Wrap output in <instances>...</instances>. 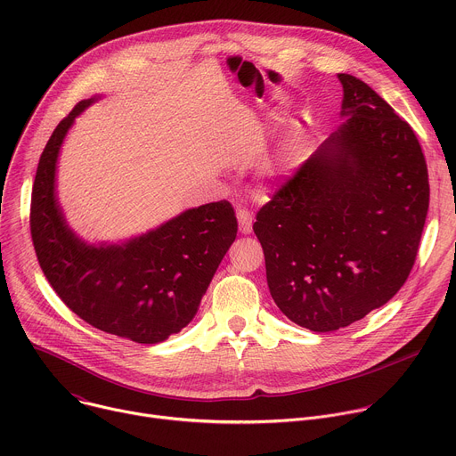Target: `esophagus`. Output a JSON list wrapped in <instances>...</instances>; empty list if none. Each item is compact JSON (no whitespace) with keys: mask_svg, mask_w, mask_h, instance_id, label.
Listing matches in <instances>:
<instances>
[{"mask_svg":"<svg viewBox=\"0 0 456 456\" xmlns=\"http://www.w3.org/2000/svg\"><path fill=\"white\" fill-rule=\"evenodd\" d=\"M236 216H238L240 232L241 234H250L252 232V215L248 211H245V209H238Z\"/></svg>","mask_w":456,"mask_h":456,"instance_id":"1","label":"esophagus"}]
</instances>
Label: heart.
<instances>
[{
    "label": "heart",
    "mask_w": 456,
    "mask_h": 456,
    "mask_svg": "<svg viewBox=\"0 0 456 456\" xmlns=\"http://www.w3.org/2000/svg\"><path fill=\"white\" fill-rule=\"evenodd\" d=\"M278 115H280V110H276V108H269V106H264L262 110H259V113L256 115V122H257V126H259V127H262L265 120L274 118V117H278Z\"/></svg>",
    "instance_id": "obj_1"
}]
</instances>
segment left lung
<instances>
[{"label":"left lung","instance_id":"8db88e82","mask_svg":"<svg viewBox=\"0 0 456 456\" xmlns=\"http://www.w3.org/2000/svg\"><path fill=\"white\" fill-rule=\"evenodd\" d=\"M338 79L343 124L252 225L274 303L312 332L348 327L399 292L429 208L410 124L361 79Z\"/></svg>","mask_w":456,"mask_h":456}]
</instances>
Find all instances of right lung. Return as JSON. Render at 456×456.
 <instances>
[{
	"mask_svg": "<svg viewBox=\"0 0 456 456\" xmlns=\"http://www.w3.org/2000/svg\"><path fill=\"white\" fill-rule=\"evenodd\" d=\"M101 97L81 101L46 142L34 180L30 232L52 289L92 327L141 345L178 334L232 241L238 222L229 202L185 209L139 236L90 243L67 222L57 197V160L76 118Z\"/></svg>",
	"mask_w": 456,
	"mask_h": 456,
	"instance_id": "obj_1",
	"label": "right lung"
}]
</instances>
